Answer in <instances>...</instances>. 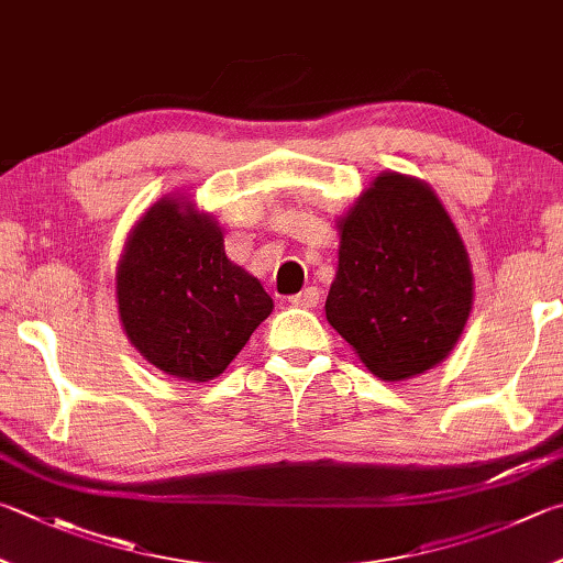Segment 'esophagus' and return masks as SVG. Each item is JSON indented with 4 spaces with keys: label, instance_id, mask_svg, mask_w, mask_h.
I'll return each instance as SVG.
<instances>
[{
    "label": "esophagus",
    "instance_id": "34e87169",
    "mask_svg": "<svg viewBox=\"0 0 563 563\" xmlns=\"http://www.w3.org/2000/svg\"><path fill=\"white\" fill-rule=\"evenodd\" d=\"M317 302H320V290L317 288H305L302 292H298V295H292L290 298V305L292 308H302V310H312V308H317Z\"/></svg>",
    "mask_w": 563,
    "mask_h": 563
}]
</instances>
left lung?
Listing matches in <instances>:
<instances>
[{
    "label": "left lung",
    "instance_id": "obj_1",
    "mask_svg": "<svg viewBox=\"0 0 563 563\" xmlns=\"http://www.w3.org/2000/svg\"><path fill=\"white\" fill-rule=\"evenodd\" d=\"M336 229L327 322L384 382L441 364L473 310L465 243L441 199L421 179L384 172Z\"/></svg>",
    "mask_w": 563,
    "mask_h": 563
}]
</instances>
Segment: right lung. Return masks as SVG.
<instances>
[{
    "instance_id": "right-lung-1",
    "label": "right lung",
    "mask_w": 563,
    "mask_h": 563,
    "mask_svg": "<svg viewBox=\"0 0 563 563\" xmlns=\"http://www.w3.org/2000/svg\"><path fill=\"white\" fill-rule=\"evenodd\" d=\"M115 280L132 346L184 382L223 374L273 312L258 278L229 261L219 223L184 197H165L142 213Z\"/></svg>"
}]
</instances>
